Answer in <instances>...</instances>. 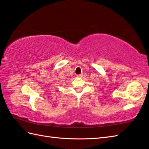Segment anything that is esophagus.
Returning a JSON list of instances; mask_svg holds the SVG:
<instances>
[{
    "instance_id": "34e87169",
    "label": "esophagus",
    "mask_w": 149,
    "mask_h": 149,
    "mask_svg": "<svg viewBox=\"0 0 149 149\" xmlns=\"http://www.w3.org/2000/svg\"><path fill=\"white\" fill-rule=\"evenodd\" d=\"M77 76V77L78 78H82V76H83V75L82 74H78L77 76Z\"/></svg>"
}]
</instances>
